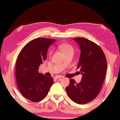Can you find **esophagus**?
I'll use <instances>...</instances> for the list:
<instances>
[{"mask_svg":"<svg viewBox=\"0 0 120 120\" xmlns=\"http://www.w3.org/2000/svg\"><path fill=\"white\" fill-rule=\"evenodd\" d=\"M62 78V76H59V75H56V76L55 77V79L57 80V79H61Z\"/></svg>","mask_w":120,"mask_h":120,"instance_id":"34e87169","label":"esophagus"}]
</instances>
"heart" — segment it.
I'll return each instance as SVG.
<instances>
[{
    "mask_svg": "<svg viewBox=\"0 0 120 120\" xmlns=\"http://www.w3.org/2000/svg\"><path fill=\"white\" fill-rule=\"evenodd\" d=\"M58 47L60 49V50L63 52V53L65 55L70 53H73L74 52V49L73 47L68 44H60V45L58 46ZM51 53L52 51H51L50 54L51 55Z\"/></svg>",
    "mask_w": 120,
    "mask_h": 120,
    "instance_id": "1",
    "label": "heart"
}]
</instances>
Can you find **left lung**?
<instances>
[{
    "label": "left lung",
    "mask_w": 120,
    "mask_h": 120,
    "mask_svg": "<svg viewBox=\"0 0 120 120\" xmlns=\"http://www.w3.org/2000/svg\"><path fill=\"white\" fill-rule=\"evenodd\" d=\"M74 40L81 50L78 68L82 76L79 83L70 79L66 91L75 103L85 104L94 99L99 94L105 77L107 62L104 52L97 44L83 38Z\"/></svg>",
    "instance_id": "left-lung-1"
}]
</instances>
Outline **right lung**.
Instances as JSON below:
<instances>
[{"label": "right lung", "mask_w": 120, "mask_h": 120, "mask_svg": "<svg viewBox=\"0 0 120 120\" xmlns=\"http://www.w3.org/2000/svg\"><path fill=\"white\" fill-rule=\"evenodd\" d=\"M55 40L37 38L26 44L18 55L16 79L18 88L24 97L38 102L48 94L53 83L52 77L39 73V67L47 57V49Z\"/></svg>", "instance_id": "obj_1"}]
</instances>
